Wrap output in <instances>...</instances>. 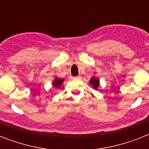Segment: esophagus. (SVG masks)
I'll return each mask as SVG.
<instances>
[{"label":"esophagus","instance_id":"esophagus-1","mask_svg":"<svg viewBox=\"0 0 149 149\" xmlns=\"http://www.w3.org/2000/svg\"><path fill=\"white\" fill-rule=\"evenodd\" d=\"M73 79H81V77H80V76H77V77H73Z\"/></svg>","mask_w":149,"mask_h":149}]
</instances>
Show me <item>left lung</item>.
<instances>
[{
	"label": "left lung",
	"instance_id": "8db88e82",
	"mask_svg": "<svg viewBox=\"0 0 149 149\" xmlns=\"http://www.w3.org/2000/svg\"><path fill=\"white\" fill-rule=\"evenodd\" d=\"M90 83H91V85H93V88L97 89L98 87V85H99V79L95 78V77H92Z\"/></svg>",
	"mask_w": 149,
	"mask_h": 149
}]
</instances>
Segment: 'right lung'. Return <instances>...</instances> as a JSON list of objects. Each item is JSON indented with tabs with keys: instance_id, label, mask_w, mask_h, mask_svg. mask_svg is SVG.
<instances>
[{
	"instance_id": "right-lung-1",
	"label": "right lung",
	"mask_w": 149,
	"mask_h": 149,
	"mask_svg": "<svg viewBox=\"0 0 149 149\" xmlns=\"http://www.w3.org/2000/svg\"><path fill=\"white\" fill-rule=\"evenodd\" d=\"M63 79H58V78H56V79H54L53 82V86H56V87H58V86H60V85L63 84Z\"/></svg>"
}]
</instances>
